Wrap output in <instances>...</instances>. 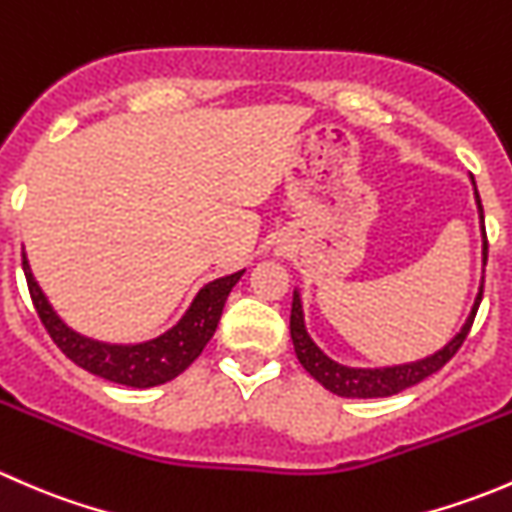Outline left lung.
<instances>
[{
  "instance_id": "1",
  "label": "left lung",
  "mask_w": 512,
  "mask_h": 512,
  "mask_svg": "<svg viewBox=\"0 0 512 512\" xmlns=\"http://www.w3.org/2000/svg\"><path fill=\"white\" fill-rule=\"evenodd\" d=\"M476 203L480 210V223H483V203H480V195L476 190ZM483 237H485V225H483ZM483 260H488V240H483ZM480 299H483V285L476 297V304L471 309V317L466 319L461 332L433 356L414 361V364H401V366H389V369H349V366L337 364V361L329 359L317 344L309 339L307 329H304V314H302V302H299V294L294 292L292 297V314H289V334H292L294 354H297L299 364L319 381L327 391L337 396H347V399H381V396H394L399 391L416 386L418 381L428 379L431 374H436L438 369L448 364V361L456 356L458 349L466 342L468 332L473 327V319L480 307Z\"/></svg>"
}]
</instances>
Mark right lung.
Masks as SVG:
<instances>
[{"instance_id":"obj_1","label":"right lung","mask_w":512,"mask_h":512,"mask_svg":"<svg viewBox=\"0 0 512 512\" xmlns=\"http://www.w3.org/2000/svg\"><path fill=\"white\" fill-rule=\"evenodd\" d=\"M22 267L24 275H27L29 294H32L36 314H39L41 324L46 327L49 337L54 339L56 347L69 356L76 366L89 371V374L101 376V379L113 381V384L133 386V389H148V386L165 384V381L183 374L198 359L205 344L210 342V337L218 329L227 294H230V289L235 287V282L245 272L240 270L235 275L220 277V280L205 285L198 292V297L193 299L188 312L183 314V319L173 329L160 334L158 339L123 347V344L94 342V339L81 337L74 329L66 327L59 319V314L51 309L49 299L44 297L41 287L36 285L24 252Z\"/></svg>"}]
</instances>
